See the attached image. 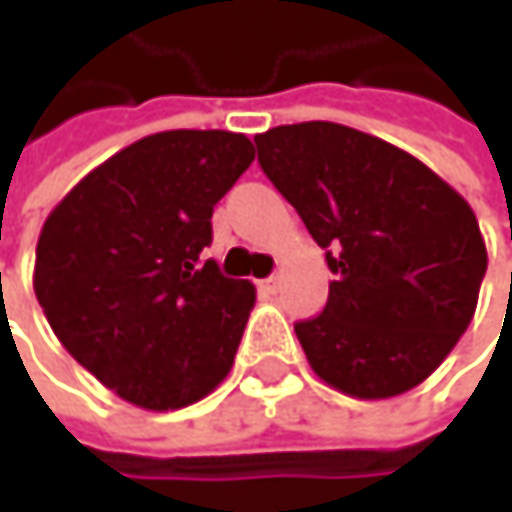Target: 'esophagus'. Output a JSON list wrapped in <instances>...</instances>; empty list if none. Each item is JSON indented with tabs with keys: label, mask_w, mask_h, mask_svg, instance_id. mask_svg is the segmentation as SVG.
<instances>
[{
	"label": "esophagus",
	"mask_w": 512,
	"mask_h": 512,
	"mask_svg": "<svg viewBox=\"0 0 512 512\" xmlns=\"http://www.w3.org/2000/svg\"><path fill=\"white\" fill-rule=\"evenodd\" d=\"M259 287H262L265 293H270V296H273V293L279 290V279H276V276H270V279H265V282H259Z\"/></svg>",
	"instance_id": "34e87169"
}]
</instances>
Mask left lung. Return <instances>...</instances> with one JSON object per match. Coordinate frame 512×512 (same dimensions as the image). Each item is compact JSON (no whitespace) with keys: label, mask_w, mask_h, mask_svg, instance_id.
I'll return each instance as SVG.
<instances>
[{"label":"left lung","mask_w":512,"mask_h":512,"mask_svg":"<svg viewBox=\"0 0 512 512\" xmlns=\"http://www.w3.org/2000/svg\"><path fill=\"white\" fill-rule=\"evenodd\" d=\"M253 142L336 276L325 310L296 322L313 373L353 399L422 384L476 313L487 247L473 207L407 150L336 122Z\"/></svg>","instance_id":"left-lung-1"}]
</instances>
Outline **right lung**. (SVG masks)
Instances as JSON below:
<instances>
[{"label":"right lung","instance_id":"add662e5","mask_svg":"<svg viewBox=\"0 0 512 512\" xmlns=\"http://www.w3.org/2000/svg\"><path fill=\"white\" fill-rule=\"evenodd\" d=\"M253 159L245 133H153L50 210L36 299L65 350L119 399L179 410L230 373L256 287L222 276L202 250L213 205Z\"/></svg>","mask_w":512,"mask_h":512}]
</instances>
